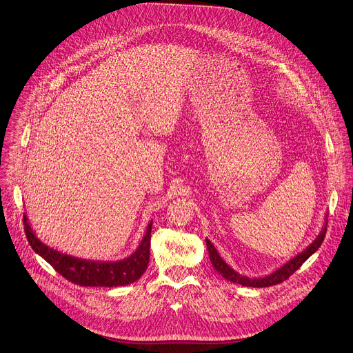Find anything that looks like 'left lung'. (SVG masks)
Returning a JSON list of instances; mask_svg holds the SVG:
<instances>
[{"label":"left lung","mask_w":353,"mask_h":353,"mask_svg":"<svg viewBox=\"0 0 353 353\" xmlns=\"http://www.w3.org/2000/svg\"><path fill=\"white\" fill-rule=\"evenodd\" d=\"M325 230H327V219L324 222V226L321 229V232L319 233V236L302 251L299 252L298 255H295L294 258H291L290 261H287L283 266H280L279 269H276L274 272H272L268 276H263V277H254V279H250L247 276H243L240 274L239 272H236L233 268H230L223 259L222 256L219 255V252L216 251V248L214 247V244L205 239V243H207V248H208V254H210V261L214 266V269L222 276L225 277L226 280L232 281V283H236V284H241L244 287H269V285H274V284H279L281 281H284L285 279H288L312 254H314L317 251V248L321 245L323 240H324V236H325Z\"/></svg>","instance_id":"left-lung-1"}]
</instances>
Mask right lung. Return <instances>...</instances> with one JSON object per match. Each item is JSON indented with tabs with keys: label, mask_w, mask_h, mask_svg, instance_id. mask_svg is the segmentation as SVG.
Returning <instances> with one entry per match:
<instances>
[{
	"label": "right lung",
	"mask_w": 353,
	"mask_h": 353,
	"mask_svg": "<svg viewBox=\"0 0 353 353\" xmlns=\"http://www.w3.org/2000/svg\"><path fill=\"white\" fill-rule=\"evenodd\" d=\"M26 237L32 248L43 256L58 273H61L69 281L84 287H119L128 285L137 281L146 270L150 258V237L152 225L149 222L145 236L130 256L121 261H90L76 258L68 254H62L52 247L44 244L29 223V218L23 215Z\"/></svg>",
	"instance_id": "obj_1"
}]
</instances>
